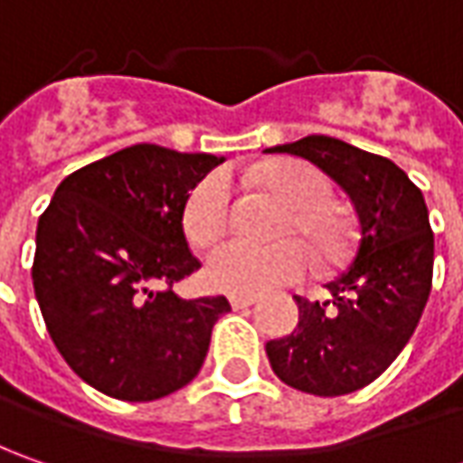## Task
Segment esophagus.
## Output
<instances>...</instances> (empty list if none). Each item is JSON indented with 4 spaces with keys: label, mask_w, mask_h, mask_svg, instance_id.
I'll list each match as a JSON object with an SVG mask.
<instances>
[{
    "label": "esophagus",
    "mask_w": 463,
    "mask_h": 463,
    "mask_svg": "<svg viewBox=\"0 0 463 463\" xmlns=\"http://www.w3.org/2000/svg\"><path fill=\"white\" fill-rule=\"evenodd\" d=\"M229 301H232L234 309H247V307L258 304V296H232Z\"/></svg>",
    "instance_id": "34e87169"
}]
</instances>
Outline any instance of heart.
<instances>
[{
    "label": "heart",
    "instance_id": "b5f03b06",
    "mask_svg": "<svg viewBox=\"0 0 463 463\" xmlns=\"http://www.w3.org/2000/svg\"><path fill=\"white\" fill-rule=\"evenodd\" d=\"M262 183L291 203L288 226L298 229L311 250L329 258L345 240V223L327 203V177L307 162H278L262 172ZM232 187L222 172H211L187 193L183 205V229L195 247H211L222 240L229 226ZM307 247L298 240L270 244L234 240L219 247L208 265L205 278L213 288L226 294L255 296L276 286L291 283L307 270Z\"/></svg>",
    "mask_w": 463,
    "mask_h": 463
}]
</instances>
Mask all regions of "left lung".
<instances>
[{"mask_svg": "<svg viewBox=\"0 0 463 463\" xmlns=\"http://www.w3.org/2000/svg\"><path fill=\"white\" fill-rule=\"evenodd\" d=\"M268 152L314 162L345 190L358 216L347 268L329 301L296 296L298 325L265 345L283 383L340 397L379 379L418 327L433 286V229L420 187L392 159L340 138L307 136Z\"/></svg>", "mask_w": 463, "mask_h": 463, "instance_id": "1", "label": "left lung"}]
</instances>
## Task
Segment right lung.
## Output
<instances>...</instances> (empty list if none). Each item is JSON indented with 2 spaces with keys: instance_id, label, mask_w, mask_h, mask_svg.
I'll use <instances>...</instances> for the list:
<instances>
[{
  "instance_id": "1",
  "label": "right lung",
  "mask_w": 463,
  "mask_h": 463,
  "mask_svg": "<svg viewBox=\"0 0 463 463\" xmlns=\"http://www.w3.org/2000/svg\"><path fill=\"white\" fill-rule=\"evenodd\" d=\"M222 159L136 144L71 172L35 232L33 288L48 335L98 392L152 402L190 383L223 296L183 298L201 268L183 232L187 193Z\"/></svg>"
}]
</instances>
